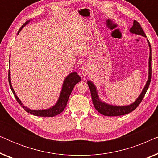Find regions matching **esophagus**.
<instances>
[{
    "label": "esophagus",
    "mask_w": 158,
    "mask_h": 158,
    "mask_svg": "<svg viewBox=\"0 0 158 158\" xmlns=\"http://www.w3.org/2000/svg\"><path fill=\"white\" fill-rule=\"evenodd\" d=\"M81 70L82 75H83V76H86V75L88 74V73H89V70H90L89 65H88V64L84 63L81 67Z\"/></svg>",
    "instance_id": "obj_1"
}]
</instances>
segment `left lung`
<instances>
[{"instance_id": "obj_1", "label": "left lung", "mask_w": 158, "mask_h": 158, "mask_svg": "<svg viewBox=\"0 0 158 158\" xmlns=\"http://www.w3.org/2000/svg\"><path fill=\"white\" fill-rule=\"evenodd\" d=\"M129 32L131 34H137V35H140L144 36V37H147L146 34L144 33L143 29H142L141 26L137 21L135 20L133 21V26L132 27L129 29ZM147 42L148 43L149 47H150V57H149V68H148V81L146 82L145 85L142 89L141 94L138 98L135 101V102L127 106H116V105H112L109 104L104 102V101H101L100 97H99L98 90L97 88L95 85V84L93 83L91 81H88L87 83L88 86H89L90 94H91V98L93 101V103L94 106L97 111L99 113L103 114L104 116H122L124 115V114H129L130 112L133 111L135 110L141 101L143 99L144 95H145L147 90H148L149 85H150V81H151V76H152V68H151V62H152V51H151V45L150 44L148 40H147Z\"/></svg>"}]
</instances>
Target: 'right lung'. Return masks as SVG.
I'll list each match as a JSON object with an SVG mask.
<instances>
[{
  "instance_id": "right-lung-1",
  "label": "right lung",
  "mask_w": 158,
  "mask_h": 158,
  "mask_svg": "<svg viewBox=\"0 0 158 158\" xmlns=\"http://www.w3.org/2000/svg\"><path fill=\"white\" fill-rule=\"evenodd\" d=\"M31 20H29L26 21L24 24H23L22 27L20 28V29L19 30L18 34L21 31V29H23V27H25L26 25H27L30 21ZM9 64H10V60H9ZM81 81V77L79 76V75H77V72L75 71H73V72L70 73L68 76H67L65 78H64L63 83H62V89L61 91H60V94L59 98H58L57 102L55 103V105H53L50 108H48V109H39V110H34L31 109L25 106L23 104V103L21 102L20 99L17 95L15 93L14 88L12 87L11 85V80H10V71L8 70V82H9V85L10 87V89H11L13 94H14L15 98H16V101H18V103L20 104L21 106L23 107V109L25 110L26 111L28 112V113L33 114L34 116H46V117H52V116H57L58 114H60L62 111H64V108H65L67 103H68V98L70 97V95L71 94V92L73 89V88L75 87V85L76 84Z\"/></svg>"
}]
</instances>
